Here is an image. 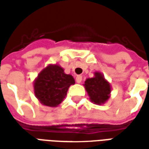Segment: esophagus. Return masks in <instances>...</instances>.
<instances>
[{
  "label": "esophagus",
  "instance_id": "34e87169",
  "mask_svg": "<svg viewBox=\"0 0 149 149\" xmlns=\"http://www.w3.org/2000/svg\"><path fill=\"white\" fill-rule=\"evenodd\" d=\"M76 81H77V83H78V84L81 83V81H82V77H81V75H78L77 77H76Z\"/></svg>",
  "mask_w": 149,
  "mask_h": 149
}]
</instances>
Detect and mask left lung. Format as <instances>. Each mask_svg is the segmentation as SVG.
I'll return each mask as SVG.
<instances>
[{
	"instance_id": "8db88e82",
	"label": "left lung",
	"mask_w": 149,
	"mask_h": 149,
	"mask_svg": "<svg viewBox=\"0 0 149 149\" xmlns=\"http://www.w3.org/2000/svg\"><path fill=\"white\" fill-rule=\"evenodd\" d=\"M84 87L92 102L101 104L109 98L110 84L100 72H95V77L88 78L84 82Z\"/></svg>"
}]
</instances>
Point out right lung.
<instances>
[{"label": "right lung", "instance_id": "obj_1", "mask_svg": "<svg viewBox=\"0 0 149 149\" xmlns=\"http://www.w3.org/2000/svg\"><path fill=\"white\" fill-rule=\"evenodd\" d=\"M75 81L71 75L65 74L59 65H49L40 72L34 82L35 95L44 105L56 107L61 103Z\"/></svg>", "mask_w": 149, "mask_h": 149}]
</instances>
